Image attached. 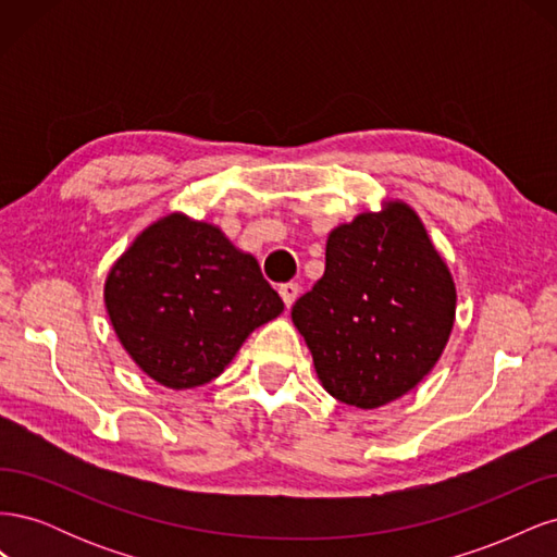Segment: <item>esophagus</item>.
<instances>
[{
	"label": "esophagus",
	"mask_w": 557,
	"mask_h": 557,
	"mask_svg": "<svg viewBox=\"0 0 557 557\" xmlns=\"http://www.w3.org/2000/svg\"><path fill=\"white\" fill-rule=\"evenodd\" d=\"M278 295L283 297V305H285V309H290V307L295 305L297 295H299V285H297V283H283L281 288H278Z\"/></svg>",
	"instance_id": "34e87169"
}]
</instances>
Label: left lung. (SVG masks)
Returning <instances> with one entry per match:
<instances>
[{
	"mask_svg": "<svg viewBox=\"0 0 557 557\" xmlns=\"http://www.w3.org/2000/svg\"><path fill=\"white\" fill-rule=\"evenodd\" d=\"M455 283L404 201L330 232L325 274L293 307L325 391L358 409L407 395L442 358Z\"/></svg>",
	"mask_w": 557,
	"mask_h": 557,
	"instance_id": "left-lung-1",
	"label": "left lung"
}]
</instances>
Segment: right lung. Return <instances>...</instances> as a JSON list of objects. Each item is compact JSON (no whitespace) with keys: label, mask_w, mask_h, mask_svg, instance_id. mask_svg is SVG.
I'll list each match as a JSON object with an SVG mask.
<instances>
[{"label":"right lung","mask_w":557,"mask_h":557,"mask_svg":"<svg viewBox=\"0 0 557 557\" xmlns=\"http://www.w3.org/2000/svg\"><path fill=\"white\" fill-rule=\"evenodd\" d=\"M104 301L129 358L174 391L221 376L246 336L283 311L256 258L183 213L134 239L111 267Z\"/></svg>","instance_id":"add662e5"}]
</instances>
